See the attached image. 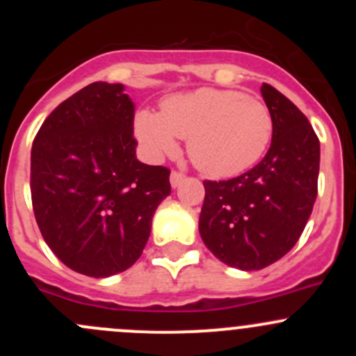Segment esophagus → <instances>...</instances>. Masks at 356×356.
<instances>
[{"instance_id":"1","label":"esophagus","mask_w":356,"mask_h":356,"mask_svg":"<svg viewBox=\"0 0 356 356\" xmlns=\"http://www.w3.org/2000/svg\"><path fill=\"white\" fill-rule=\"evenodd\" d=\"M184 179H186V175L182 174V172L172 170V174H170V184H172V188H177V186L181 184V182L184 181Z\"/></svg>"}]
</instances>
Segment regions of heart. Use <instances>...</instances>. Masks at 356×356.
I'll return each mask as SVG.
<instances>
[{
  "label": "heart",
  "mask_w": 356,
  "mask_h": 356,
  "mask_svg": "<svg viewBox=\"0 0 356 356\" xmlns=\"http://www.w3.org/2000/svg\"><path fill=\"white\" fill-rule=\"evenodd\" d=\"M134 132L153 158L174 155L188 139L193 165L210 177H234L253 167L274 134L270 110L258 98L232 89L203 88L170 95L160 113L141 110Z\"/></svg>",
  "instance_id": "b5f03b06"
}]
</instances>
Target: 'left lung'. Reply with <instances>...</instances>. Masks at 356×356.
I'll list each match as a JSON object with an SVG mask.
<instances>
[{"label": "left lung", "instance_id": "left-lung-1", "mask_svg": "<svg viewBox=\"0 0 356 356\" xmlns=\"http://www.w3.org/2000/svg\"><path fill=\"white\" fill-rule=\"evenodd\" d=\"M274 118L267 155L229 181H204L200 234L225 265L260 270L296 245L317 198L321 143L284 95L261 86Z\"/></svg>", "mask_w": 356, "mask_h": 356}]
</instances>
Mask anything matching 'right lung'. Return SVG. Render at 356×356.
<instances>
[{"label": "right lung", "mask_w": 356, "mask_h": 356, "mask_svg": "<svg viewBox=\"0 0 356 356\" xmlns=\"http://www.w3.org/2000/svg\"><path fill=\"white\" fill-rule=\"evenodd\" d=\"M134 103L92 82L42 122L31 153V196L46 245L72 270L110 277L136 264L170 170L136 158Z\"/></svg>", "instance_id": "obj_1"}]
</instances>
